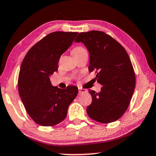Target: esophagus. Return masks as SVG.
I'll use <instances>...</instances> for the list:
<instances>
[{"label":"esophagus","mask_w":156,"mask_h":156,"mask_svg":"<svg viewBox=\"0 0 156 156\" xmlns=\"http://www.w3.org/2000/svg\"><path fill=\"white\" fill-rule=\"evenodd\" d=\"M86 91H87L86 89H82V88H78V92H79V94H81L82 93H84V92H86Z\"/></svg>","instance_id":"34e87169"}]
</instances>
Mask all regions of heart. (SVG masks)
I'll use <instances>...</instances> for the list:
<instances>
[{"label":"heart","instance_id":"b5f03b06","mask_svg":"<svg viewBox=\"0 0 156 156\" xmlns=\"http://www.w3.org/2000/svg\"><path fill=\"white\" fill-rule=\"evenodd\" d=\"M86 49L83 47H76L73 48L72 50V54L74 57L80 56L81 54H83L84 51H85Z\"/></svg>","mask_w":156,"mask_h":156}]
</instances>
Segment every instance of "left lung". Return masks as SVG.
I'll use <instances>...</instances> for the list:
<instances>
[{
	"label": "left lung",
	"instance_id": "obj_1",
	"mask_svg": "<svg viewBox=\"0 0 156 156\" xmlns=\"http://www.w3.org/2000/svg\"><path fill=\"white\" fill-rule=\"evenodd\" d=\"M87 48L89 71H96L100 93L89 89L91 104L87 112L101 123L117 120L127 109L136 86L133 65L125 49L112 36L100 31L81 32L75 39Z\"/></svg>",
	"mask_w": 156,
	"mask_h": 156
}]
</instances>
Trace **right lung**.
Listing matches in <instances>:
<instances>
[{"label": "right lung", "instance_id": "obj_1", "mask_svg": "<svg viewBox=\"0 0 156 156\" xmlns=\"http://www.w3.org/2000/svg\"><path fill=\"white\" fill-rule=\"evenodd\" d=\"M78 32L54 31L36 43L23 59L18 75V93L26 112L36 123L49 126L65 120L68 107L77 96L78 89L53 87L49 76L58 71L61 55Z\"/></svg>", "mask_w": 156, "mask_h": 156}]
</instances>
